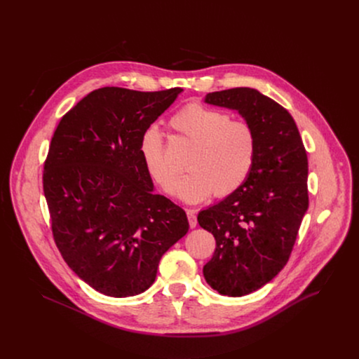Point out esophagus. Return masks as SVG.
Segmentation results:
<instances>
[{
  "instance_id": "1",
  "label": "esophagus",
  "mask_w": 359,
  "mask_h": 359,
  "mask_svg": "<svg viewBox=\"0 0 359 359\" xmlns=\"http://www.w3.org/2000/svg\"><path fill=\"white\" fill-rule=\"evenodd\" d=\"M187 219H189V226L190 229H194L197 226V217H196V212L194 210H187Z\"/></svg>"
}]
</instances>
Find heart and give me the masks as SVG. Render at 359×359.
Instances as JSON below:
<instances>
[{"instance_id":"b5f03b06","label":"heart","mask_w":359,"mask_h":359,"mask_svg":"<svg viewBox=\"0 0 359 359\" xmlns=\"http://www.w3.org/2000/svg\"><path fill=\"white\" fill-rule=\"evenodd\" d=\"M172 128L190 144L186 169L182 179L168 166L161 130L149 126L140 136L139 153L147 173L166 193L186 203H200L213 193L226 197L247 179L255 155V136L244 121H230L222 111L190 104L170 121Z\"/></svg>"}]
</instances>
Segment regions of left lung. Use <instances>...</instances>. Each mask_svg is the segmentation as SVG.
<instances>
[{
	"label": "left lung",
	"mask_w": 359,
	"mask_h": 359,
	"mask_svg": "<svg viewBox=\"0 0 359 359\" xmlns=\"http://www.w3.org/2000/svg\"><path fill=\"white\" fill-rule=\"evenodd\" d=\"M204 102L237 111L255 136L244 183L197 216L216 238L204 278L222 295L243 297L271 281L290 259L309 209V159L292 116L257 89L212 92Z\"/></svg>",
	"instance_id": "1"
}]
</instances>
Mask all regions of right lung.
Segmentation results:
<instances>
[{
    "label": "right lung",
    "instance_id": "add662e5",
    "mask_svg": "<svg viewBox=\"0 0 359 359\" xmlns=\"http://www.w3.org/2000/svg\"><path fill=\"white\" fill-rule=\"evenodd\" d=\"M182 90L96 89L50 140L42 183L55 244L69 269L105 295L146 291L162 255L189 231L184 210L153 191L139 153L142 133Z\"/></svg>",
    "mask_w": 359,
    "mask_h": 359
}]
</instances>
